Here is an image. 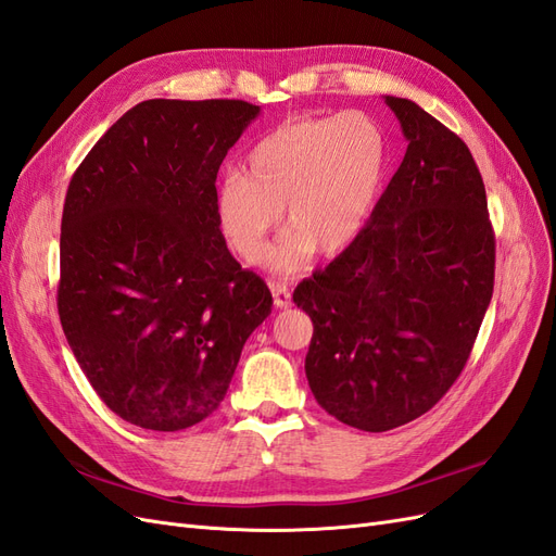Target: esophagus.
Masks as SVG:
<instances>
[{
    "mask_svg": "<svg viewBox=\"0 0 556 556\" xmlns=\"http://www.w3.org/2000/svg\"><path fill=\"white\" fill-rule=\"evenodd\" d=\"M271 292H274V304L278 308H288L292 304V292L288 288V282H280V280L271 282Z\"/></svg>",
    "mask_w": 556,
    "mask_h": 556,
    "instance_id": "1",
    "label": "esophagus"
}]
</instances>
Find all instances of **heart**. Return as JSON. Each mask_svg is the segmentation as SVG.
I'll return each instance as SVG.
<instances>
[{
    "mask_svg": "<svg viewBox=\"0 0 556 556\" xmlns=\"http://www.w3.org/2000/svg\"><path fill=\"white\" fill-rule=\"evenodd\" d=\"M390 166V143L362 111L299 117L250 148L243 174L217 188V215L229 245L257 262L285 206L292 225L268 252V264L299 271L311 252L339 255L371 217Z\"/></svg>",
    "mask_w": 556,
    "mask_h": 556,
    "instance_id": "b5f03b06",
    "label": "heart"
}]
</instances>
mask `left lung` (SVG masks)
Returning a JSON list of instances; mask_svg holds the SVG:
<instances>
[{
    "label": "left lung",
    "mask_w": 556,
    "mask_h": 556,
    "mask_svg": "<svg viewBox=\"0 0 556 556\" xmlns=\"http://www.w3.org/2000/svg\"><path fill=\"white\" fill-rule=\"evenodd\" d=\"M406 155L357 241L299 282L306 378L339 422L390 431L439 403L494 292L496 241L468 146L410 99L384 97Z\"/></svg>",
    "instance_id": "1"
}]
</instances>
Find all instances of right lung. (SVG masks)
<instances>
[{
	"label": "right lung",
	"mask_w": 556,
	"mask_h": 556,
	"mask_svg": "<svg viewBox=\"0 0 556 556\" xmlns=\"http://www.w3.org/2000/svg\"><path fill=\"white\" fill-rule=\"evenodd\" d=\"M260 115L241 99H148L66 190L58 313L83 374L125 422L180 431L220 406L266 282L231 257L217 169Z\"/></svg>",
	"instance_id": "obj_1"
}]
</instances>
